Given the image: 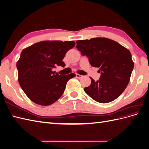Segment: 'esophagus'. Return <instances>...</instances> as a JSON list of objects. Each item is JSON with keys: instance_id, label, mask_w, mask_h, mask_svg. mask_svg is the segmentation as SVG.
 <instances>
[{"instance_id": "esophagus-1", "label": "esophagus", "mask_w": 149, "mask_h": 149, "mask_svg": "<svg viewBox=\"0 0 149 149\" xmlns=\"http://www.w3.org/2000/svg\"><path fill=\"white\" fill-rule=\"evenodd\" d=\"M76 77L77 78H78V79H81V78H83V76L81 75V74H76Z\"/></svg>"}]
</instances>
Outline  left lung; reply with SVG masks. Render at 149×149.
I'll return each mask as SVG.
<instances>
[{"label": "left lung", "mask_w": 149, "mask_h": 149, "mask_svg": "<svg viewBox=\"0 0 149 149\" xmlns=\"http://www.w3.org/2000/svg\"><path fill=\"white\" fill-rule=\"evenodd\" d=\"M76 48L89 58L92 66L99 68L101 77L84 90L93 100L100 103L115 100L124 92L134 68L128 49L107 38L78 40Z\"/></svg>", "instance_id": "1"}]
</instances>
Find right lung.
<instances>
[{"label":"right lung","mask_w":149,"mask_h":149,"mask_svg":"<svg viewBox=\"0 0 149 149\" xmlns=\"http://www.w3.org/2000/svg\"><path fill=\"white\" fill-rule=\"evenodd\" d=\"M73 41H42L22 50L17 62L19 83L30 100L41 106H49L63 94L68 81L76 76L59 75L52 69L65 67L63 59Z\"/></svg>","instance_id":"obj_1"}]
</instances>
